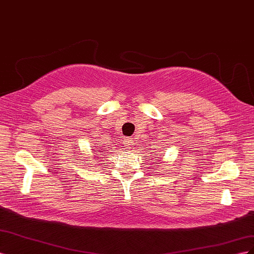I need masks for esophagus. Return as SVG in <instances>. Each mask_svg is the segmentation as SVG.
Returning a JSON list of instances; mask_svg holds the SVG:
<instances>
[{
  "instance_id": "obj_1",
  "label": "esophagus",
  "mask_w": 254,
  "mask_h": 254,
  "mask_svg": "<svg viewBox=\"0 0 254 254\" xmlns=\"http://www.w3.org/2000/svg\"><path fill=\"white\" fill-rule=\"evenodd\" d=\"M132 144H133V140L131 137H126L125 141H124V147L125 149H130L132 147Z\"/></svg>"
}]
</instances>
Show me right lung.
I'll return each instance as SVG.
<instances>
[{
  "label": "right lung",
  "instance_id": "obj_1",
  "mask_svg": "<svg viewBox=\"0 0 254 254\" xmlns=\"http://www.w3.org/2000/svg\"><path fill=\"white\" fill-rule=\"evenodd\" d=\"M101 146H102V145H101ZM92 150H94V149H92ZM98 150H99V151H97V152L95 151V153H97V155H101V153H99V152H105L103 149H98ZM93 157H95V156H93ZM96 158H98V157H95V159H96Z\"/></svg>",
  "mask_w": 254,
  "mask_h": 254
}]
</instances>
